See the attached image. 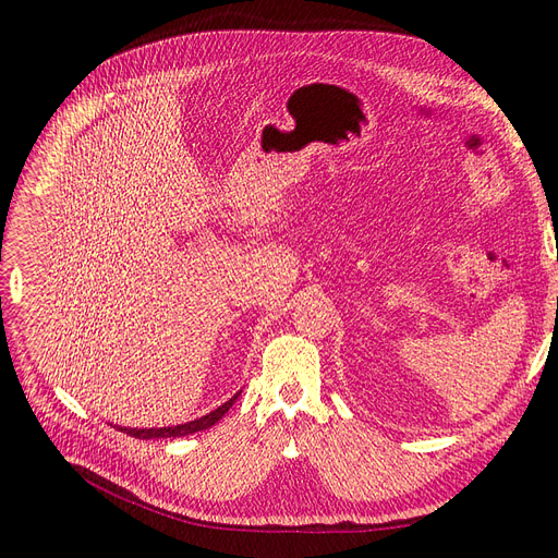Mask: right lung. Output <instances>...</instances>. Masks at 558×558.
I'll list each match as a JSON object with an SVG mask.
<instances>
[{"label":"right lung","mask_w":558,"mask_h":558,"mask_svg":"<svg viewBox=\"0 0 558 558\" xmlns=\"http://www.w3.org/2000/svg\"><path fill=\"white\" fill-rule=\"evenodd\" d=\"M240 393H242V391H240ZM240 393H234L228 402H223L221 407H217L215 412H210L208 416H201V418L190 421V423H185V425L149 427V429H146V427H142V429H137V427H117V429L126 432V434L133 436V438H175V436H187V434H194V432H201V429H208V427H213L215 423H219V421L223 418V414L232 407V402L240 398Z\"/></svg>","instance_id":"1"}]
</instances>
